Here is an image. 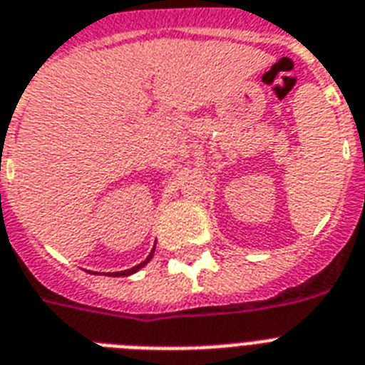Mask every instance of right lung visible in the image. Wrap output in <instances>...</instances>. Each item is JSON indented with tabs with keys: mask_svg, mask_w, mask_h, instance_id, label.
I'll return each mask as SVG.
<instances>
[{
	"mask_svg": "<svg viewBox=\"0 0 365 365\" xmlns=\"http://www.w3.org/2000/svg\"><path fill=\"white\" fill-rule=\"evenodd\" d=\"M153 254H155V248H153V252H150V254H149V257H147L145 261H143V263L135 264V267H132V269H128V270H121V272H110V276H113V278H117V276H130V274L138 272V270H140L141 267H145V264L149 263L150 259H153Z\"/></svg>",
	"mask_w": 365,
	"mask_h": 365,
	"instance_id": "right-lung-1",
	"label": "right lung"
}]
</instances>
